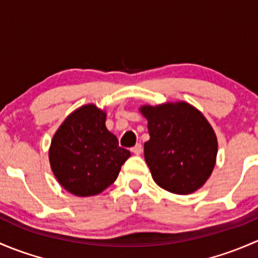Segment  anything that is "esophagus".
Wrapping results in <instances>:
<instances>
[{
  "label": "esophagus",
  "mask_w": 258,
  "mask_h": 258,
  "mask_svg": "<svg viewBox=\"0 0 258 258\" xmlns=\"http://www.w3.org/2000/svg\"><path fill=\"white\" fill-rule=\"evenodd\" d=\"M131 152L135 153V155H141L142 153V145L141 144H137L135 147L131 148Z\"/></svg>",
  "instance_id": "34e87169"
}]
</instances>
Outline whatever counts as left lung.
Wrapping results in <instances>:
<instances>
[{"label": "left lung", "mask_w": 258, "mask_h": 258, "mask_svg": "<svg viewBox=\"0 0 258 258\" xmlns=\"http://www.w3.org/2000/svg\"><path fill=\"white\" fill-rule=\"evenodd\" d=\"M150 140L145 160L160 187L187 195L210 177L217 155V139L204 114L186 102L144 106Z\"/></svg>", "instance_id": "left-lung-1"}]
</instances>
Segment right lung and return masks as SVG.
I'll list each match as a JSON object with an SVG mask.
<instances>
[{"instance_id": "1", "label": "right lung", "mask_w": 258, "mask_h": 258, "mask_svg": "<svg viewBox=\"0 0 258 258\" xmlns=\"http://www.w3.org/2000/svg\"><path fill=\"white\" fill-rule=\"evenodd\" d=\"M106 113L87 105L70 114L54 134L49 163L62 187L76 196L98 195L116 181L131 156L106 128Z\"/></svg>"}]
</instances>
